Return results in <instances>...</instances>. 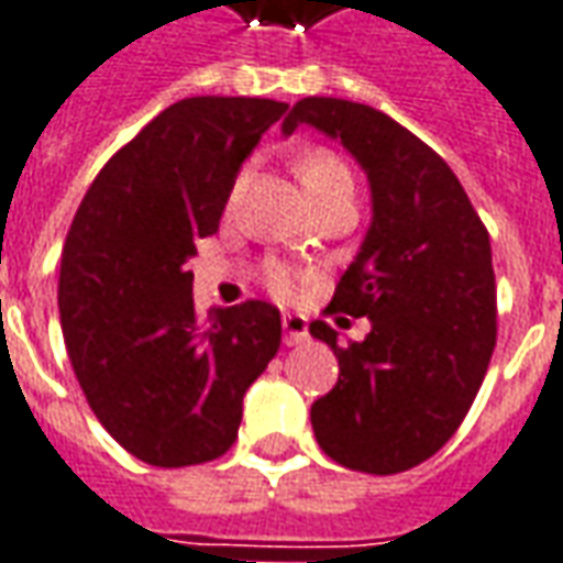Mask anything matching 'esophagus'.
<instances>
[{"label":"esophagus","mask_w":563,"mask_h":563,"mask_svg":"<svg viewBox=\"0 0 563 563\" xmlns=\"http://www.w3.org/2000/svg\"><path fill=\"white\" fill-rule=\"evenodd\" d=\"M283 340L286 345H299L308 340V320L301 314H283Z\"/></svg>","instance_id":"esophagus-1"}]
</instances>
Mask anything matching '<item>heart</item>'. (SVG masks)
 Listing matches in <instances>:
<instances>
[{
    "instance_id": "obj_1",
    "label": "heart",
    "mask_w": 563,
    "mask_h": 563,
    "mask_svg": "<svg viewBox=\"0 0 563 563\" xmlns=\"http://www.w3.org/2000/svg\"><path fill=\"white\" fill-rule=\"evenodd\" d=\"M296 177H299V184L305 186L308 199H314L320 192L333 189L336 184L352 180V177H349V167L342 165L340 158H336L333 152H327V148H308V152H301L299 158H296ZM264 280H267V286H271L277 296H289L292 286H296L292 271L283 267V264H267Z\"/></svg>"
}]
</instances>
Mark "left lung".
I'll return each mask as SVG.
<instances>
[{
	"instance_id": "1",
	"label": "left lung",
	"mask_w": 563,
	"mask_h": 563,
	"mask_svg": "<svg viewBox=\"0 0 563 563\" xmlns=\"http://www.w3.org/2000/svg\"><path fill=\"white\" fill-rule=\"evenodd\" d=\"M299 124L340 140L371 180L374 221L327 311L371 318L349 349L314 320L340 361L336 386L311 405L323 455L361 474H401L455 437L495 349L489 233L452 167L377 108L308 96Z\"/></svg>"
}]
</instances>
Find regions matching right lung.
<instances>
[{
    "instance_id": "1",
    "label": "right lung",
    "mask_w": 563,
    "mask_h": 563,
    "mask_svg": "<svg viewBox=\"0 0 563 563\" xmlns=\"http://www.w3.org/2000/svg\"><path fill=\"white\" fill-rule=\"evenodd\" d=\"M286 102L192 96L152 118L87 189L62 252L58 311L92 415L152 467L221 457L245 389L280 349V311L192 301L186 262L218 233L236 174Z\"/></svg>"
}]
</instances>
